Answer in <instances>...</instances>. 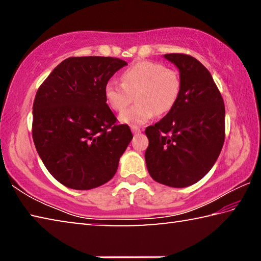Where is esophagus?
<instances>
[{
  "label": "esophagus",
  "mask_w": 261,
  "mask_h": 261,
  "mask_svg": "<svg viewBox=\"0 0 261 261\" xmlns=\"http://www.w3.org/2000/svg\"><path fill=\"white\" fill-rule=\"evenodd\" d=\"M131 131H132V134H134V135H139L141 132L140 127H138V126H131Z\"/></svg>",
  "instance_id": "esophagus-1"
}]
</instances>
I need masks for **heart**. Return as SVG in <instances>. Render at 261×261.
Instances as JSON below:
<instances>
[{"mask_svg":"<svg viewBox=\"0 0 261 261\" xmlns=\"http://www.w3.org/2000/svg\"><path fill=\"white\" fill-rule=\"evenodd\" d=\"M182 81L178 71L152 61L137 62L122 73V83L110 79L105 85L106 102L122 113L135 96V106L121 115L127 124H144L154 115L170 112L179 98Z\"/></svg>","mask_w":261,"mask_h":261,"instance_id":"heart-1","label":"heart"}]
</instances>
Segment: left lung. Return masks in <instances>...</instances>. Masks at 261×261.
I'll list each match as a JSON object with an SVG mask.
<instances>
[{
	"instance_id": "8db88e82",
	"label": "left lung",
	"mask_w": 261,
	"mask_h": 261,
	"mask_svg": "<svg viewBox=\"0 0 261 261\" xmlns=\"http://www.w3.org/2000/svg\"><path fill=\"white\" fill-rule=\"evenodd\" d=\"M179 70L182 90L174 108L145 130L147 170L171 188L197 183L208 173L224 143V103L212 74L194 57L166 54Z\"/></svg>"
}]
</instances>
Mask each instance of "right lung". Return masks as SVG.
<instances>
[{"label":"right lung","mask_w":261,"mask_h":261,"mask_svg":"<svg viewBox=\"0 0 261 261\" xmlns=\"http://www.w3.org/2000/svg\"><path fill=\"white\" fill-rule=\"evenodd\" d=\"M115 57H69L38 88L33 102L32 137L53 177L74 190H91L113 178L132 139L118 124L103 90L125 67Z\"/></svg>","instance_id":"obj_1"}]
</instances>
